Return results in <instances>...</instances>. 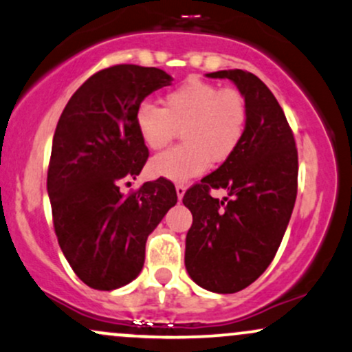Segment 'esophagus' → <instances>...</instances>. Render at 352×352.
Returning a JSON list of instances; mask_svg holds the SVG:
<instances>
[{
  "instance_id": "esophagus-1",
  "label": "esophagus",
  "mask_w": 352,
  "mask_h": 352,
  "mask_svg": "<svg viewBox=\"0 0 352 352\" xmlns=\"http://www.w3.org/2000/svg\"><path fill=\"white\" fill-rule=\"evenodd\" d=\"M175 190H177V197H179V200L184 199L185 190H187V187H185L184 184H177V185H175Z\"/></svg>"
}]
</instances>
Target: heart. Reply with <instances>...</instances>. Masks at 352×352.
Segmentation results:
<instances>
[{
  "label": "heart",
  "mask_w": 352,
  "mask_h": 352,
  "mask_svg": "<svg viewBox=\"0 0 352 352\" xmlns=\"http://www.w3.org/2000/svg\"><path fill=\"white\" fill-rule=\"evenodd\" d=\"M140 140L151 151L167 147L182 129L184 144L159 153L148 172L159 179L187 182L213 164L227 162L243 140L248 106L240 91L190 78L168 91L164 107L139 104L134 114Z\"/></svg>",
  "instance_id": "b5f03b06"
}]
</instances>
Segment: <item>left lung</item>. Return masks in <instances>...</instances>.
Wrapping results in <instances>:
<instances>
[{
  "label": "left lung",
  "mask_w": 352,
  "mask_h": 352,
  "mask_svg": "<svg viewBox=\"0 0 352 352\" xmlns=\"http://www.w3.org/2000/svg\"><path fill=\"white\" fill-rule=\"evenodd\" d=\"M207 76L236 84L248 106V125L227 162L185 192L184 205L193 217L185 268L201 288L227 294L260 278L280 248L296 201L298 151L285 112L263 80L241 69ZM212 188L228 189L232 199H213Z\"/></svg>",
  "instance_id": "obj_1"
}]
</instances>
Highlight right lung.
Here are the masks:
<instances>
[{
    "label": "right lung",
    "mask_w": 352,
    "mask_h": 352,
    "mask_svg": "<svg viewBox=\"0 0 352 352\" xmlns=\"http://www.w3.org/2000/svg\"><path fill=\"white\" fill-rule=\"evenodd\" d=\"M170 82L157 67L117 64L92 74L59 117L47 168L52 223L71 268L94 289L111 292L139 276L147 236L177 204L165 179L129 195L119 187L148 159L135 109Z\"/></svg>",
    "instance_id": "add662e5"
}]
</instances>
